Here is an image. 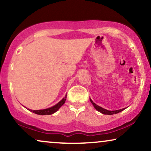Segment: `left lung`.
<instances>
[{"label": "left lung", "mask_w": 151, "mask_h": 151, "mask_svg": "<svg viewBox=\"0 0 151 151\" xmlns=\"http://www.w3.org/2000/svg\"><path fill=\"white\" fill-rule=\"evenodd\" d=\"M90 101L92 103V104L93 105L94 108L96 109L97 111H99V112H100L101 113H102V114H104V115H113V114H116V113H118L119 112H121V111H122L123 110H124L125 109L127 108H124V109H119V110H115V111H109V110H106V109H105L104 108H102V107H101L100 106H98V105H97L95 104V103L93 102L91 99L90 98Z\"/></svg>", "instance_id": "8db88e82"}]
</instances>
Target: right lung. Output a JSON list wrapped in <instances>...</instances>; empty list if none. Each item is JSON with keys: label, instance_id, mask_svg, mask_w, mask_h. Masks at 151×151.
<instances>
[{"label": "right lung", "instance_id": "add662e5", "mask_svg": "<svg viewBox=\"0 0 151 151\" xmlns=\"http://www.w3.org/2000/svg\"><path fill=\"white\" fill-rule=\"evenodd\" d=\"M66 98H67V94L65 96V98H63L62 100L60 101L58 103H57L56 104L54 105V106L50 107V108L45 109H41V110H31V109H27L29 111H32V112L36 113L37 115H51L53 113L56 112L57 111H58V109L60 108V107L63 106V105L65 104ZM26 108V107H25Z\"/></svg>", "mask_w": 151, "mask_h": 151}]
</instances>
